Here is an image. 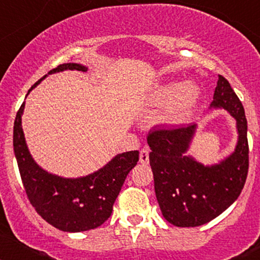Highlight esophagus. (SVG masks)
I'll list each match as a JSON object with an SVG mask.
<instances>
[{"mask_svg":"<svg viewBox=\"0 0 260 260\" xmlns=\"http://www.w3.org/2000/svg\"><path fill=\"white\" fill-rule=\"evenodd\" d=\"M148 160H150V148H143L141 150V155H139V161L142 164H148Z\"/></svg>","mask_w":260,"mask_h":260,"instance_id":"1","label":"esophagus"}]
</instances>
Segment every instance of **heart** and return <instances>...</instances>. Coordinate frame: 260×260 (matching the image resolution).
Instances as JSON below:
<instances>
[{
  "mask_svg": "<svg viewBox=\"0 0 260 260\" xmlns=\"http://www.w3.org/2000/svg\"><path fill=\"white\" fill-rule=\"evenodd\" d=\"M199 99V89L190 83L172 82L158 87L153 95V102L158 105H172L167 118L181 121L190 113Z\"/></svg>",
  "mask_w": 260,
  "mask_h": 260,
  "instance_id": "obj_1",
  "label": "heart"
}]
</instances>
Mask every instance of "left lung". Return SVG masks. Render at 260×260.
<instances>
[{"label":"left lung","instance_id":"8db88e82","mask_svg":"<svg viewBox=\"0 0 260 260\" xmlns=\"http://www.w3.org/2000/svg\"><path fill=\"white\" fill-rule=\"evenodd\" d=\"M212 108L228 110L237 123L238 142L231 156L203 165L186 155L197 125L153 128L147 137L155 192L167 221L181 228L199 226L224 212L240 197L249 171L247 121L242 103L219 75Z\"/></svg>","mask_w":260,"mask_h":260}]
</instances>
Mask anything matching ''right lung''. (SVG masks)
Segmentation results:
<instances>
[{
	"label": "right lung",
	"mask_w": 260,
	"mask_h": 260,
	"mask_svg": "<svg viewBox=\"0 0 260 260\" xmlns=\"http://www.w3.org/2000/svg\"><path fill=\"white\" fill-rule=\"evenodd\" d=\"M63 70L87 71V68L79 63H62L48 74ZM45 77L38 80L31 89ZM23 109L24 103L14 121L13 146L20 178L32 207L45 221L63 232H84L104 224L113 211L126 176L139 160V152L119 153L102 169L86 177L54 176L41 169L27 148L22 128Z\"/></svg>",
	"instance_id": "obj_1"
}]
</instances>
